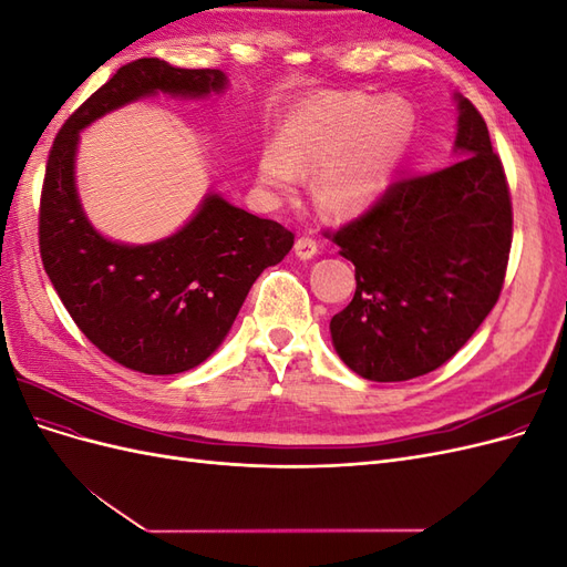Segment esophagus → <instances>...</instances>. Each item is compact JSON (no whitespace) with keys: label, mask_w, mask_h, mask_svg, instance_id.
Here are the masks:
<instances>
[{"label":"esophagus","mask_w":567,"mask_h":567,"mask_svg":"<svg viewBox=\"0 0 567 567\" xmlns=\"http://www.w3.org/2000/svg\"><path fill=\"white\" fill-rule=\"evenodd\" d=\"M296 255L300 257V260H312V257L317 255V241L312 236H300L296 241Z\"/></svg>","instance_id":"esophagus-1"}]
</instances>
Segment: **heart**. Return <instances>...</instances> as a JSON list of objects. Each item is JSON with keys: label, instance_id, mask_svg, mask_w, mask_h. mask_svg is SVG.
Returning a JSON list of instances; mask_svg holds the SVG:
<instances>
[{"label": "heart", "instance_id": "obj_1", "mask_svg": "<svg viewBox=\"0 0 567 567\" xmlns=\"http://www.w3.org/2000/svg\"><path fill=\"white\" fill-rule=\"evenodd\" d=\"M414 125V111L402 99H312L290 117L281 146L262 151L260 179L271 188H288L298 182V169H321L319 203L333 213H357L392 182Z\"/></svg>", "mask_w": 567, "mask_h": 567}]
</instances>
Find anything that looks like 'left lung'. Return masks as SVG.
I'll use <instances>...</instances> for the list:
<instances>
[{"label": "left lung", "mask_w": 567, "mask_h": 567, "mask_svg": "<svg viewBox=\"0 0 567 567\" xmlns=\"http://www.w3.org/2000/svg\"><path fill=\"white\" fill-rule=\"evenodd\" d=\"M447 167L400 175L371 208L326 236L354 265L357 290L331 319L336 352L354 373L398 383L452 359L499 300L513 210L483 115L456 94Z\"/></svg>", "instance_id": "left-lung-1"}]
</instances>
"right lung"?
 Segmentation results:
<instances>
[{
	"mask_svg": "<svg viewBox=\"0 0 567 567\" xmlns=\"http://www.w3.org/2000/svg\"><path fill=\"white\" fill-rule=\"evenodd\" d=\"M227 87L215 68L136 59L65 120L49 151L40 198V255L78 329L113 362L148 375L182 373L225 340L260 274L293 248V231L208 194L177 234L146 246L101 236L75 188L80 130L156 92L208 96Z\"/></svg>",
	"mask_w": 567,
	"mask_h": 567,
	"instance_id": "1",
	"label": "right lung"
}]
</instances>
